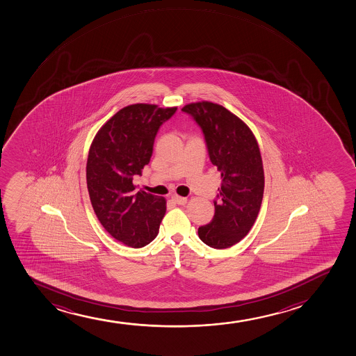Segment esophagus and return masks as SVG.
Here are the masks:
<instances>
[{"label": "esophagus", "instance_id": "1", "mask_svg": "<svg viewBox=\"0 0 356 356\" xmlns=\"http://www.w3.org/2000/svg\"><path fill=\"white\" fill-rule=\"evenodd\" d=\"M173 198V200H175V203H177L178 205H184L185 203H186V198L185 197H180V196H173L172 197Z\"/></svg>", "mask_w": 356, "mask_h": 356}]
</instances>
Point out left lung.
<instances>
[{
    "mask_svg": "<svg viewBox=\"0 0 356 356\" xmlns=\"http://www.w3.org/2000/svg\"><path fill=\"white\" fill-rule=\"evenodd\" d=\"M181 111L203 131L210 161L222 177L213 221L198 228V236L225 250L248 234L261 207L265 177L258 143L248 126L220 104L191 103Z\"/></svg>",
    "mask_w": 356,
    "mask_h": 356,
    "instance_id": "1",
    "label": "left lung"
}]
</instances>
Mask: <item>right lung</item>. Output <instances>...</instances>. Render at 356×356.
Listing matches in <instances>:
<instances>
[{
  "instance_id": "right-lung-1",
  "label": "right lung",
  "mask_w": 356,
  "mask_h": 356,
  "mask_svg": "<svg viewBox=\"0 0 356 356\" xmlns=\"http://www.w3.org/2000/svg\"><path fill=\"white\" fill-rule=\"evenodd\" d=\"M177 108L131 104L118 111L91 143L86 163V184L98 221L111 236L131 248L153 241L166 213V200L135 191V175L141 176L153 153L160 126Z\"/></svg>"
}]
</instances>
